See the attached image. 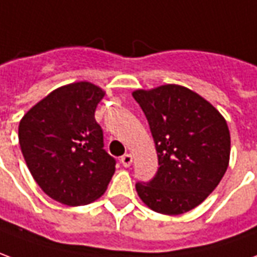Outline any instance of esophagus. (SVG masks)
<instances>
[{"instance_id":"esophagus-1","label":"esophagus","mask_w":257,"mask_h":257,"mask_svg":"<svg viewBox=\"0 0 257 257\" xmlns=\"http://www.w3.org/2000/svg\"><path fill=\"white\" fill-rule=\"evenodd\" d=\"M120 162H121V165L124 167H128L133 163V156L130 154L123 155V156L120 158Z\"/></svg>"}]
</instances>
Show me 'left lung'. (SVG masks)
<instances>
[{
  "instance_id": "left-lung-1",
  "label": "left lung",
  "mask_w": 257,
  "mask_h": 257,
  "mask_svg": "<svg viewBox=\"0 0 257 257\" xmlns=\"http://www.w3.org/2000/svg\"><path fill=\"white\" fill-rule=\"evenodd\" d=\"M134 99L148 120L159 169L136 190L162 214H181L206 199L224 176L230 132L224 117L194 91L176 84L137 90Z\"/></svg>"
}]
</instances>
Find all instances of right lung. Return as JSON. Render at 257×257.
Returning a JSON list of instances; mask_svg holds the SVG:
<instances>
[{
  "label": "right lung",
  "mask_w": 257,
  "mask_h": 257,
  "mask_svg": "<svg viewBox=\"0 0 257 257\" xmlns=\"http://www.w3.org/2000/svg\"><path fill=\"white\" fill-rule=\"evenodd\" d=\"M96 85L80 81L52 91L19 124V144L33 178L47 195L67 206L95 201L108 188L116 159L103 149L95 109Z\"/></svg>",
  "instance_id": "add662e5"
}]
</instances>
